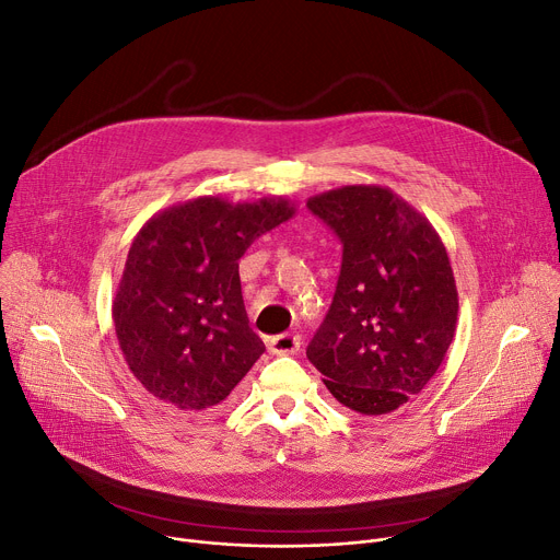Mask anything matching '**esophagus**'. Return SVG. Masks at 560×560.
Masks as SVG:
<instances>
[{
    "label": "esophagus",
    "mask_w": 560,
    "mask_h": 560,
    "mask_svg": "<svg viewBox=\"0 0 560 560\" xmlns=\"http://www.w3.org/2000/svg\"><path fill=\"white\" fill-rule=\"evenodd\" d=\"M300 347H302V338H300V334H295V331L275 336V338L268 342V349L272 351V354H277V357H292V354H298Z\"/></svg>",
    "instance_id": "esophagus-1"
}]
</instances>
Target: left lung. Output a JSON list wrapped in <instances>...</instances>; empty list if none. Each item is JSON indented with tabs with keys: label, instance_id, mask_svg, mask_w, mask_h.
Masks as SVG:
<instances>
[{
	"label": "left lung",
	"instance_id": "8db88e82",
	"mask_svg": "<svg viewBox=\"0 0 560 560\" xmlns=\"http://www.w3.org/2000/svg\"><path fill=\"white\" fill-rule=\"evenodd\" d=\"M342 243L331 308L306 357L361 416L420 395L456 334L458 292L431 222L384 186H342L308 199Z\"/></svg>",
	"mask_w": 560,
	"mask_h": 560
}]
</instances>
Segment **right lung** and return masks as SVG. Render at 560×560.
Here are the masks:
<instances>
[{
  "label": "right lung",
  "mask_w": 560,
  "mask_h": 560,
  "mask_svg": "<svg viewBox=\"0 0 560 560\" xmlns=\"http://www.w3.org/2000/svg\"><path fill=\"white\" fill-rule=\"evenodd\" d=\"M295 215L283 197L203 195L147 220L113 298L125 361L176 413L220 406L265 351L245 311L238 258Z\"/></svg>",
  "instance_id": "right-lung-1"
}]
</instances>
